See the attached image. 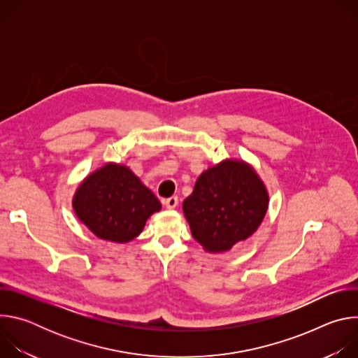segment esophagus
<instances>
[{"label": "esophagus", "instance_id": "1", "mask_svg": "<svg viewBox=\"0 0 358 358\" xmlns=\"http://www.w3.org/2000/svg\"><path fill=\"white\" fill-rule=\"evenodd\" d=\"M163 203H164V206H166L169 210H174V208L177 207V203H178V198H177V196L166 198V199L163 201Z\"/></svg>", "mask_w": 358, "mask_h": 358}]
</instances>
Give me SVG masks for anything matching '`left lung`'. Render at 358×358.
Instances as JSON below:
<instances>
[{"label":"left lung","mask_w":358,"mask_h":358,"mask_svg":"<svg viewBox=\"0 0 358 358\" xmlns=\"http://www.w3.org/2000/svg\"><path fill=\"white\" fill-rule=\"evenodd\" d=\"M269 206L264 181L242 160L203 171L182 202L191 234L208 252L229 250L258 229Z\"/></svg>","instance_id":"8db88e82"}]
</instances>
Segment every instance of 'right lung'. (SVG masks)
I'll return each mask as SVG.
<instances>
[{
  "label": "right lung",
  "instance_id": "1",
  "mask_svg": "<svg viewBox=\"0 0 358 358\" xmlns=\"http://www.w3.org/2000/svg\"><path fill=\"white\" fill-rule=\"evenodd\" d=\"M72 206L78 218L100 239H134L151 214L162 210L157 196L126 167L108 163L78 187Z\"/></svg>",
  "mask_w": 358,
  "mask_h": 358
}]
</instances>
